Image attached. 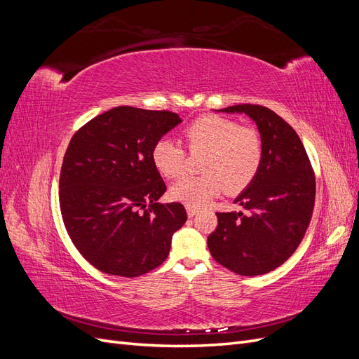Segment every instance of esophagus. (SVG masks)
Instances as JSON below:
<instances>
[{
    "mask_svg": "<svg viewBox=\"0 0 359 359\" xmlns=\"http://www.w3.org/2000/svg\"><path fill=\"white\" fill-rule=\"evenodd\" d=\"M186 208H187V214H189V217L196 215V212H198V208H194V206H190V205H187Z\"/></svg>",
    "mask_w": 359,
    "mask_h": 359,
    "instance_id": "obj_1",
    "label": "esophagus"
}]
</instances>
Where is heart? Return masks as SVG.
Returning <instances> with one entry per match:
<instances>
[{
    "mask_svg": "<svg viewBox=\"0 0 359 359\" xmlns=\"http://www.w3.org/2000/svg\"><path fill=\"white\" fill-rule=\"evenodd\" d=\"M191 154H201V175L182 177L170 187V198L201 206L223 189L238 193L252 182L262 165L264 142L256 128L220 115H202L184 130ZM154 168L166 178H177L186 169L187 154L180 144L161 137L151 149Z\"/></svg>",
    "mask_w": 359,
    "mask_h": 359,
    "instance_id": "b5f03b06",
    "label": "heart"
}]
</instances>
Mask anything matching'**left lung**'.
Segmentation results:
<instances>
[{
    "label": "left lung",
    "mask_w": 359,
    "mask_h": 359,
    "mask_svg": "<svg viewBox=\"0 0 359 359\" xmlns=\"http://www.w3.org/2000/svg\"><path fill=\"white\" fill-rule=\"evenodd\" d=\"M220 111L253 119L264 158L256 178L235 199L245 212H217L219 224L208 236V248L232 273L262 276L285 264L301 244L313 215L316 178L299 136L276 112L259 104Z\"/></svg>",
    "instance_id": "1"
}]
</instances>
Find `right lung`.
Masks as SVG:
<instances>
[{
    "label": "right lung",
    "mask_w": 359,
    "mask_h": 359,
    "mask_svg": "<svg viewBox=\"0 0 359 359\" xmlns=\"http://www.w3.org/2000/svg\"><path fill=\"white\" fill-rule=\"evenodd\" d=\"M180 123L170 111L118 106L70 140L60 173L64 226L106 274L139 277L160 266L187 220L181 203H157L166 184L151 160L154 144Z\"/></svg>",
    "instance_id": "1"
}]
</instances>
